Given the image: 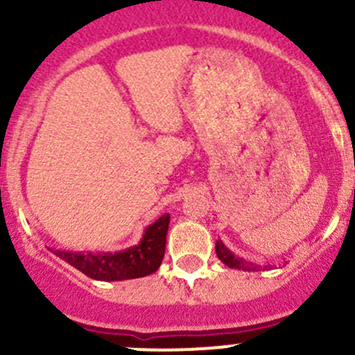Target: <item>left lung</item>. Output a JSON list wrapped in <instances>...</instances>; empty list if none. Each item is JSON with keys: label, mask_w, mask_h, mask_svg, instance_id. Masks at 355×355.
<instances>
[{"label": "left lung", "mask_w": 355, "mask_h": 355, "mask_svg": "<svg viewBox=\"0 0 355 355\" xmlns=\"http://www.w3.org/2000/svg\"><path fill=\"white\" fill-rule=\"evenodd\" d=\"M214 249H216L218 259H220L225 266L234 268V270H242V271H259V268H257L256 264L247 263V261L242 259V257L235 256L230 249H227V247H225L223 242L218 241L216 245H214Z\"/></svg>", "instance_id": "8db88e82"}]
</instances>
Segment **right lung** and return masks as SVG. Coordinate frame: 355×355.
Instances as JSON below:
<instances>
[{
	"instance_id": "1",
	"label": "right lung",
	"mask_w": 355,
	"mask_h": 355,
	"mask_svg": "<svg viewBox=\"0 0 355 355\" xmlns=\"http://www.w3.org/2000/svg\"><path fill=\"white\" fill-rule=\"evenodd\" d=\"M170 214H163L146 227L139 244L116 252H71L49 249L55 256L92 280L121 282L148 277L161 266L166 247Z\"/></svg>"
}]
</instances>
